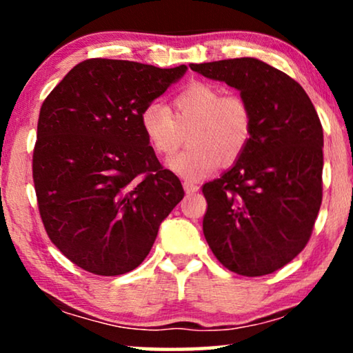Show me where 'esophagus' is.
I'll list each match as a JSON object with an SVG mask.
<instances>
[{
    "instance_id": "1",
    "label": "esophagus",
    "mask_w": 353,
    "mask_h": 353,
    "mask_svg": "<svg viewBox=\"0 0 353 353\" xmlns=\"http://www.w3.org/2000/svg\"><path fill=\"white\" fill-rule=\"evenodd\" d=\"M183 186H185L186 194H194V192L199 191V186H197L196 183H192V181H185V183H183Z\"/></svg>"
}]
</instances>
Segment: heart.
I'll return each instance as SVG.
<instances>
[{"instance_id": "obj_1", "label": "heart", "mask_w": 353, "mask_h": 353, "mask_svg": "<svg viewBox=\"0 0 353 353\" xmlns=\"http://www.w3.org/2000/svg\"><path fill=\"white\" fill-rule=\"evenodd\" d=\"M172 110L161 103L143 109L141 128L162 156H172L190 134L185 151L173 157L170 168L186 180H199L219 162L233 163L243 156L254 132L250 105L243 96L223 94L210 83L188 85L172 99Z\"/></svg>"}]
</instances>
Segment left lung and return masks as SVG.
I'll list each match as a JSON object with an SVG mask.
<instances>
[{"mask_svg":"<svg viewBox=\"0 0 353 353\" xmlns=\"http://www.w3.org/2000/svg\"><path fill=\"white\" fill-rule=\"evenodd\" d=\"M241 91L254 132L233 167L202 186V230L216 260L243 276H263L297 257L323 199V128L296 80L254 57L190 64Z\"/></svg>","mask_w":353,"mask_h":353,"instance_id":"8db88e82","label":"left lung"}]
</instances>
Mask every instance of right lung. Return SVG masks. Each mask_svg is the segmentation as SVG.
Wrapping results in <instances>:
<instances>
[{"mask_svg":"<svg viewBox=\"0 0 353 353\" xmlns=\"http://www.w3.org/2000/svg\"><path fill=\"white\" fill-rule=\"evenodd\" d=\"M185 72L88 59L43 101L32 163L38 210L51 243L77 267L99 276L132 272L185 196L139 122Z\"/></svg>","mask_w":353,"mask_h":353,"instance_id":"add662e5","label":"right lung"}]
</instances>
